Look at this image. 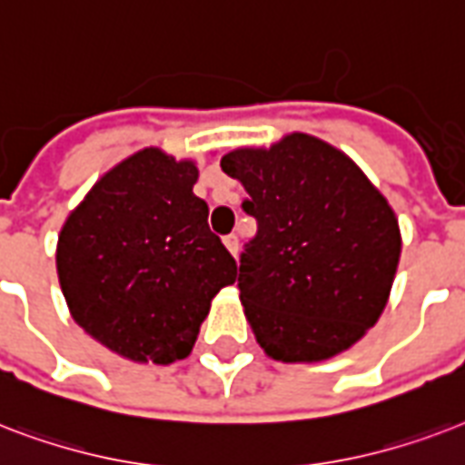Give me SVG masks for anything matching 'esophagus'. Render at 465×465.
Here are the masks:
<instances>
[{"label": "esophagus", "instance_id": "esophagus-1", "mask_svg": "<svg viewBox=\"0 0 465 465\" xmlns=\"http://www.w3.org/2000/svg\"><path fill=\"white\" fill-rule=\"evenodd\" d=\"M223 242H225V247H228L232 254H237V250H240V240H237V235H228Z\"/></svg>", "mask_w": 465, "mask_h": 465}]
</instances>
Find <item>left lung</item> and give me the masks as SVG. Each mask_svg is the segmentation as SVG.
Instances as JSON below:
<instances>
[{
	"instance_id": "left-lung-1",
	"label": "left lung",
	"mask_w": 465,
	"mask_h": 465,
	"mask_svg": "<svg viewBox=\"0 0 465 465\" xmlns=\"http://www.w3.org/2000/svg\"><path fill=\"white\" fill-rule=\"evenodd\" d=\"M221 167L257 218L237 289L259 347L286 363L347 351L379 322L401 262L386 196L351 157L308 133L237 147Z\"/></svg>"
}]
</instances>
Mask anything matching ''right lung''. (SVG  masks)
Instances as JSON below:
<instances>
[{
    "instance_id": "1",
    "label": "right lung",
    "mask_w": 465,
    "mask_h": 465,
    "mask_svg": "<svg viewBox=\"0 0 465 465\" xmlns=\"http://www.w3.org/2000/svg\"><path fill=\"white\" fill-rule=\"evenodd\" d=\"M199 169L138 150L89 189L57 235V279L72 320L135 363L186 359L211 301L237 264L193 193Z\"/></svg>"
}]
</instances>
